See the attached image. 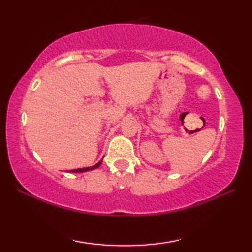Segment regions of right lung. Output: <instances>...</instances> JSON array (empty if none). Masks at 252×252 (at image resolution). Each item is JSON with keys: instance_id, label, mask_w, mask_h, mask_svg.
<instances>
[{"instance_id": "add662e5", "label": "right lung", "mask_w": 252, "mask_h": 252, "mask_svg": "<svg viewBox=\"0 0 252 252\" xmlns=\"http://www.w3.org/2000/svg\"><path fill=\"white\" fill-rule=\"evenodd\" d=\"M102 163V160L100 162H97L95 165H93V167H88V168H82V169H74V170H71L70 172H74V173H80V172H87V171H91V170H94L97 169L101 165Z\"/></svg>"}]
</instances>
